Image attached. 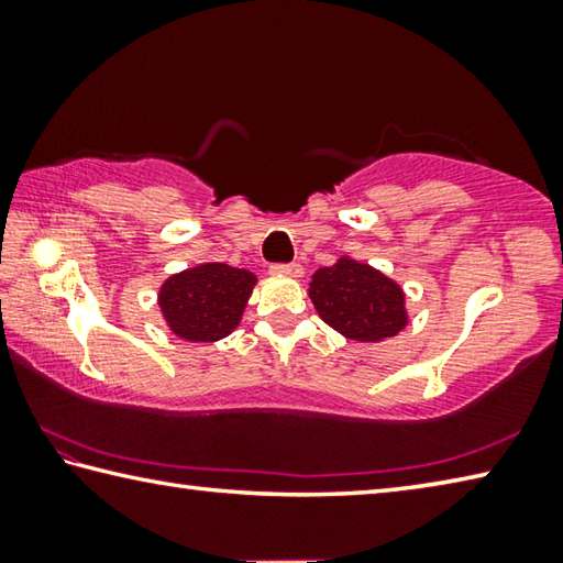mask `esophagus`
Masks as SVG:
<instances>
[{"label": "esophagus", "mask_w": 563, "mask_h": 563, "mask_svg": "<svg viewBox=\"0 0 563 563\" xmlns=\"http://www.w3.org/2000/svg\"><path fill=\"white\" fill-rule=\"evenodd\" d=\"M271 273L288 275V278H302V265L300 263H278V265H271Z\"/></svg>", "instance_id": "34e87169"}]
</instances>
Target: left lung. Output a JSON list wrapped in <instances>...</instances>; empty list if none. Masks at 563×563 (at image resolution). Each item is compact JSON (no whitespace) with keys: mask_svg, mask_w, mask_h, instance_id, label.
Here are the masks:
<instances>
[{"mask_svg":"<svg viewBox=\"0 0 563 563\" xmlns=\"http://www.w3.org/2000/svg\"><path fill=\"white\" fill-rule=\"evenodd\" d=\"M308 295L318 316L347 340L379 342L407 325L402 288L373 265L347 255L316 271Z\"/></svg>","mask_w":563,"mask_h":563,"instance_id":"1","label":"left lung"}]
</instances>
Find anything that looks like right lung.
<instances>
[{
	"mask_svg": "<svg viewBox=\"0 0 563 563\" xmlns=\"http://www.w3.org/2000/svg\"><path fill=\"white\" fill-rule=\"evenodd\" d=\"M258 278L225 263H201L164 280L158 308L168 330L186 342H216L238 328Z\"/></svg>",
	"mask_w": 563,
	"mask_h": 563,
	"instance_id": "right-lung-1",
	"label": "right lung"
}]
</instances>
